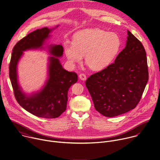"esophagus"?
<instances>
[{"instance_id":"obj_1","label":"esophagus","mask_w":160,"mask_h":160,"mask_svg":"<svg viewBox=\"0 0 160 160\" xmlns=\"http://www.w3.org/2000/svg\"><path fill=\"white\" fill-rule=\"evenodd\" d=\"M79 78L82 80H85L86 78H87V77L85 75V74L84 73H80L79 75Z\"/></svg>"}]
</instances>
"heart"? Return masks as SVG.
<instances>
[{"label":"heart","instance_id":"b5f03b06","mask_svg":"<svg viewBox=\"0 0 160 160\" xmlns=\"http://www.w3.org/2000/svg\"><path fill=\"white\" fill-rule=\"evenodd\" d=\"M121 46V39L117 33L93 28L75 33L73 42L65 44L64 51L71 65L80 63L85 55L90 68L99 71L113 62Z\"/></svg>","mask_w":160,"mask_h":160}]
</instances>
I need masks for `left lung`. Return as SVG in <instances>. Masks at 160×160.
Here are the masks:
<instances>
[{
	"label": "left lung",
	"instance_id": "obj_1",
	"mask_svg": "<svg viewBox=\"0 0 160 160\" xmlns=\"http://www.w3.org/2000/svg\"><path fill=\"white\" fill-rule=\"evenodd\" d=\"M128 35L126 47L114 63L92 75L85 82L95 110L106 117L134 109L148 80L144 48L129 31Z\"/></svg>",
	"mask_w": 160,
	"mask_h": 160
}]
</instances>
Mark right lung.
Masks as SVG:
<instances>
[{
  "label": "right lung",
  "mask_w": 160,
  "mask_h": 160,
  "mask_svg": "<svg viewBox=\"0 0 160 160\" xmlns=\"http://www.w3.org/2000/svg\"><path fill=\"white\" fill-rule=\"evenodd\" d=\"M52 29L48 28L36 29L18 41L12 49L9 64V77L19 104L29 113L47 119L57 118L65 111L69 88L78 80L77 74L65 70L60 62L58 57L63 55V46L61 44L48 46L50 55L54 57H49V77L42 89L37 93L28 95L22 91L18 81L17 65L23 51L43 48L44 41Z\"/></svg>",
  "instance_id": "1"
}]
</instances>
